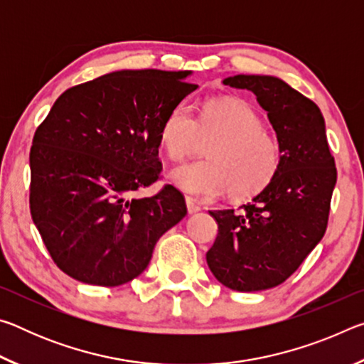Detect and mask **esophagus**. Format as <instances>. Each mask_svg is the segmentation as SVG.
I'll use <instances>...</instances> for the list:
<instances>
[{
	"label": "esophagus",
	"mask_w": 364,
	"mask_h": 364,
	"mask_svg": "<svg viewBox=\"0 0 364 364\" xmlns=\"http://www.w3.org/2000/svg\"><path fill=\"white\" fill-rule=\"evenodd\" d=\"M186 207H188V212L193 215V213H197L200 212V205L196 204V202L191 199V197H186Z\"/></svg>",
	"instance_id": "1"
}]
</instances>
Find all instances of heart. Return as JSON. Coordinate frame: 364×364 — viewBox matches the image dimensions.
Instances as JSON below:
<instances>
[{
    "instance_id": "obj_1",
    "label": "heart",
    "mask_w": 364,
    "mask_h": 364,
    "mask_svg": "<svg viewBox=\"0 0 364 364\" xmlns=\"http://www.w3.org/2000/svg\"><path fill=\"white\" fill-rule=\"evenodd\" d=\"M262 119L239 100L208 101L194 119L186 104H178L165 115L160 127V146L173 162H181L196 151L199 141H211L208 160L191 162L171 171V181L199 199L231 193L247 199L264 189L278 173L281 147L264 130Z\"/></svg>"
}]
</instances>
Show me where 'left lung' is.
<instances>
[{"instance_id":"8db88e82","label":"left lung","mask_w":364,"mask_h":364,"mask_svg":"<svg viewBox=\"0 0 364 364\" xmlns=\"http://www.w3.org/2000/svg\"><path fill=\"white\" fill-rule=\"evenodd\" d=\"M223 85L252 91L267 110L281 165L247 204L210 212L218 236L207 252V264L232 291H264L284 282L323 239L337 170L315 102L273 75L241 73Z\"/></svg>"}]
</instances>
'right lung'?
Returning <instances> with one entry per match:
<instances>
[{
    "mask_svg": "<svg viewBox=\"0 0 364 364\" xmlns=\"http://www.w3.org/2000/svg\"><path fill=\"white\" fill-rule=\"evenodd\" d=\"M193 72L117 70L59 96L30 151V212L54 263L85 284L115 287L147 268L186 204L159 180L160 127L193 93Z\"/></svg>",
    "mask_w": 364,
    "mask_h": 364,
    "instance_id": "obj_1",
    "label": "right lung"
}]
</instances>
